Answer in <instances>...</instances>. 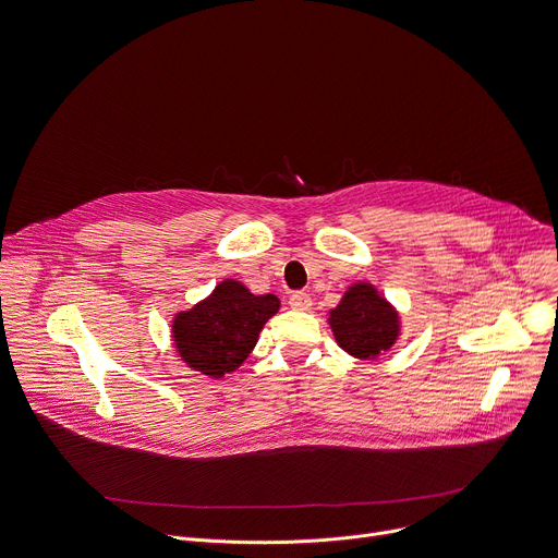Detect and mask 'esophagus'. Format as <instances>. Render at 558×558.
<instances>
[{
    "label": "esophagus",
    "instance_id": "obj_1",
    "mask_svg": "<svg viewBox=\"0 0 558 558\" xmlns=\"http://www.w3.org/2000/svg\"><path fill=\"white\" fill-rule=\"evenodd\" d=\"M288 303H290L292 311H311V307H313V299H311V294H305V292H292Z\"/></svg>",
    "mask_w": 558,
    "mask_h": 558
}]
</instances>
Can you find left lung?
<instances>
[{
  "label": "left lung",
  "instance_id": "8db88e82",
  "mask_svg": "<svg viewBox=\"0 0 558 558\" xmlns=\"http://www.w3.org/2000/svg\"><path fill=\"white\" fill-rule=\"evenodd\" d=\"M328 324L339 348L361 361L379 359L401 337L399 311L367 281H356L343 292Z\"/></svg>",
  "mask_w": 558,
  "mask_h": 558
}]
</instances>
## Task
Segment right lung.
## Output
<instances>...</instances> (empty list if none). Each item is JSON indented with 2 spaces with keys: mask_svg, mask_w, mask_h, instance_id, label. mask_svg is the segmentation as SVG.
<instances>
[{
  "mask_svg": "<svg viewBox=\"0 0 558 558\" xmlns=\"http://www.w3.org/2000/svg\"><path fill=\"white\" fill-rule=\"evenodd\" d=\"M275 294H253L241 281L223 279L215 290L172 319L181 361L199 375L221 379L247 359L266 322L279 313Z\"/></svg>",
  "mask_w": 558,
  "mask_h": 558,
  "instance_id": "right-lung-1",
  "label": "right lung"
}]
</instances>
